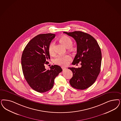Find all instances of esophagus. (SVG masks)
Returning a JSON list of instances; mask_svg holds the SVG:
<instances>
[{
  "label": "esophagus",
  "mask_w": 121,
  "mask_h": 121,
  "mask_svg": "<svg viewBox=\"0 0 121 121\" xmlns=\"http://www.w3.org/2000/svg\"><path fill=\"white\" fill-rule=\"evenodd\" d=\"M62 69H63V71H64V70H66V67H62Z\"/></svg>",
  "instance_id": "obj_1"
}]
</instances>
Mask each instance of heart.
<instances>
[{
	"mask_svg": "<svg viewBox=\"0 0 121 121\" xmlns=\"http://www.w3.org/2000/svg\"><path fill=\"white\" fill-rule=\"evenodd\" d=\"M61 41L67 47H69L72 45V41L70 38L67 36H63L61 38ZM49 51L50 54L53 55L55 53V44L54 42L50 43L49 47ZM71 59L70 55H59L54 59L55 63L61 65L66 66Z\"/></svg>",
	"mask_w": 121,
	"mask_h": 121,
	"instance_id": "1",
	"label": "heart"
}]
</instances>
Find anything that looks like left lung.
<instances>
[{
	"mask_svg": "<svg viewBox=\"0 0 121 121\" xmlns=\"http://www.w3.org/2000/svg\"><path fill=\"white\" fill-rule=\"evenodd\" d=\"M73 38L77 43V54L72 64L81 62V67H69L73 73L70 83L73 88L84 90L95 82L100 70L101 52L96 39L81 31L63 32Z\"/></svg>",
	"mask_w": 121,
	"mask_h": 121,
	"instance_id": "1",
	"label": "left lung"
}]
</instances>
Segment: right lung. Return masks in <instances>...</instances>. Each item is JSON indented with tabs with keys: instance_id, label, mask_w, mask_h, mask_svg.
<instances>
[{
	"instance_id": "right-lung-1",
	"label": "right lung",
	"mask_w": 121,
	"mask_h": 121,
	"mask_svg": "<svg viewBox=\"0 0 121 121\" xmlns=\"http://www.w3.org/2000/svg\"><path fill=\"white\" fill-rule=\"evenodd\" d=\"M55 34H39L25 46L21 57V66L25 78L30 87L37 92H47L53 88L54 79L63 71L54 65L46 70L45 64L50 58L49 47Z\"/></svg>"
}]
</instances>
